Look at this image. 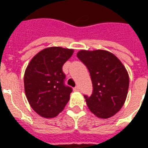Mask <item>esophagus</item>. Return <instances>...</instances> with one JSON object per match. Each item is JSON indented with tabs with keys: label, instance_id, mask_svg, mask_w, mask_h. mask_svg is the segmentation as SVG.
Wrapping results in <instances>:
<instances>
[{
	"label": "esophagus",
	"instance_id": "obj_1",
	"mask_svg": "<svg viewBox=\"0 0 148 148\" xmlns=\"http://www.w3.org/2000/svg\"><path fill=\"white\" fill-rule=\"evenodd\" d=\"M80 90V87L79 86H76L74 88V91H79Z\"/></svg>",
	"mask_w": 148,
	"mask_h": 148
}]
</instances>
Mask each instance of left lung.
<instances>
[{
	"mask_svg": "<svg viewBox=\"0 0 148 148\" xmlns=\"http://www.w3.org/2000/svg\"><path fill=\"white\" fill-rule=\"evenodd\" d=\"M77 56L88 68L93 83L92 95L84 96L89 109L101 119L114 116L127 95L129 77L126 68L116 55L105 50H81Z\"/></svg>",
	"mask_w": 148,
	"mask_h": 148,
	"instance_id": "obj_1",
	"label": "left lung"
}]
</instances>
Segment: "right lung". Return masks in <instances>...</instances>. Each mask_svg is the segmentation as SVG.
Here are the masks:
<instances>
[{
	"label": "right lung",
	"mask_w": 148,
	"mask_h": 148,
	"mask_svg": "<svg viewBox=\"0 0 148 148\" xmlns=\"http://www.w3.org/2000/svg\"><path fill=\"white\" fill-rule=\"evenodd\" d=\"M73 53V49L47 47L27 65L24 77L26 97L32 109L42 117H55L70 100L72 89L64 85L62 66Z\"/></svg>",
	"instance_id": "1"
}]
</instances>
